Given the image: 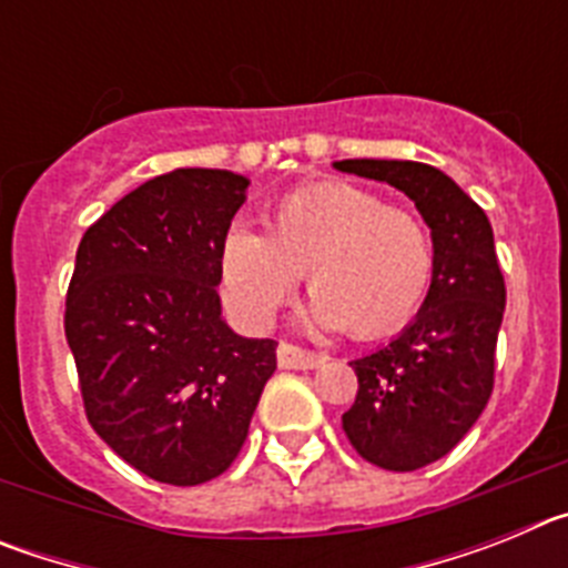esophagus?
Listing matches in <instances>:
<instances>
[{"instance_id": "obj_1", "label": "esophagus", "mask_w": 568, "mask_h": 568, "mask_svg": "<svg viewBox=\"0 0 568 568\" xmlns=\"http://www.w3.org/2000/svg\"><path fill=\"white\" fill-rule=\"evenodd\" d=\"M327 361V355L318 353H307V349H301V346L287 344V341H281L278 344V366L281 369H315Z\"/></svg>"}]
</instances>
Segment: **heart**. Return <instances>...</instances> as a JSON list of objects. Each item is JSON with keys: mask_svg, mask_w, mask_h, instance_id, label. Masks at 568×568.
Here are the masks:
<instances>
[{"mask_svg": "<svg viewBox=\"0 0 568 568\" xmlns=\"http://www.w3.org/2000/svg\"><path fill=\"white\" fill-rule=\"evenodd\" d=\"M301 273L315 327L384 338L424 307L435 278L433 235L415 213L344 179L281 195L267 233L233 224L224 235L219 287L244 327H267Z\"/></svg>", "mask_w": 568, "mask_h": 568, "instance_id": "obj_1", "label": "heart"}]
</instances>
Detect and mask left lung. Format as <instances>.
<instances>
[{
	"label": "left lung",
	"mask_w": 568,
	"mask_h": 568,
	"mask_svg": "<svg viewBox=\"0 0 568 568\" xmlns=\"http://www.w3.org/2000/svg\"><path fill=\"white\" fill-rule=\"evenodd\" d=\"M335 170L393 184L429 227L435 278L398 338L355 358L358 395L341 418L355 453L413 471L453 453L495 384L506 287L484 210L438 168L398 159H344Z\"/></svg>",
	"instance_id": "8db88e82"
}]
</instances>
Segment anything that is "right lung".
Listing matches in <instances>:
<instances>
[{
    "label": "right lung",
    "instance_id": "1",
    "mask_svg": "<svg viewBox=\"0 0 568 568\" xmlns=\"http://www.w3.org/2000/svg\"><path fill=\"white\" fill-rule=\"evenodd\" d=\"M247 175L179 168L90 224L77 250L64 335L99 438L159 484L219 478L241 453L275 341L227 327L219 253Z\"/></svg>",
    "mask_w": 568,
    "mask_h": 568
}]
</instances>
